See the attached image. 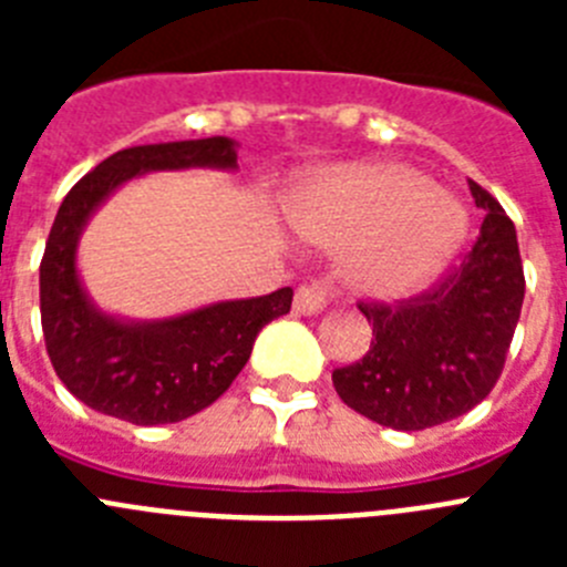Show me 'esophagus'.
I'll use <instances>...</instances> for the list:
<instances>
[{"label":"esophagus","mask_w":567,"mask_h":567,"mask_svg":"<svg viewBox=\"0 0 567 567\" xmlns=\"http://www.w3.org/2000/svg\"><path fill=\"white\" fill-rule=\"evenodd\" d=\"M329 292L320 284H303L295 292V312L303 315V318H312V315H320L327 309Z\"/></svg>","instance_id":"34e87169"}]
</instances>
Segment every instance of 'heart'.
<instances>
[{"label": "heart", "instance_id": "b5f03b06", "mask_svg": "<svg viewBox=\"0 0 567 567\" xmlns=\"http://www.w3.org/2000/svg\"><path fill=\"white\" fill-rule=\"evenodd\" d=\"M289 221L320 247L346 244L340 278L369 300H400L429 287L468 235L460 198L394 162L312 175L289 198Z\"/></svg>", "mask_w": 567, "mask_h": 567}]
</instances>
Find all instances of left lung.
Wrapping results in <instances>:
<instances>
[{"instance_id": "left-lung-1", "label": "left lung", "mask_w": 567, "mask_h": 567, "mask_svg": "<svg viewBox=\"0 0 567 567\" xmlns=\"http://www.w3.org/2000/svg\"><path fill=\"white\" fill-rule=\"evenodd\" d=\"M468 189L485 218L457 272L398 309L360 303L372 346L332 372L340 400L385 429L449 423L483 403L503 372L525 298L517 229L480 184Z\"/></svg>"}]
</instances>
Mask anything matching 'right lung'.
<instances>
[{
  "label": "right lung",
  "instance_id": "obj_1",
  "mask_svg": "<svg viewBox=\"0 0 567 567\" xmlns=\"http://www.w3.org/2000/svg\"><path fill=\"white\" fill-rule=\"evenodd\" d=\"M238 169L227 135L127 147L104 158L64 195L39 267L50 363L73 398L135 425L178 423L221 398L252 354L258 332L292 307V289L215 300L155 320L104 312L79 275V240L110 195L164 169Z\"/></svg>",
  "mask_w": 567,
  "mask_h": 567
}]
</instances>
